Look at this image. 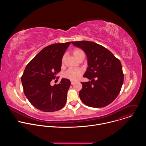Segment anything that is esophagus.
<instances>
[{"mask_svg":"<svg viewBox=\"0 0 146 146\" xmlns=\"http://www.w3.org/2000/svg\"><path fill=\"white\" fill-rule=\"evenodd\" d=\"M75 82H76L74 81H71V84H72V85H74Z\"/></svg>","mask_w":146,"mask_h":146,"instance_id":"1","label":"esophagus"}]
</instances>
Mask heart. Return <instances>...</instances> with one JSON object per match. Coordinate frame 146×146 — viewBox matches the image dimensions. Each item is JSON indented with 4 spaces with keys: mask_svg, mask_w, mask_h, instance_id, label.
Instances as JSON below:
<instances>
[{
    "mask_svg": "<svg viewBox=\"0 0 146 146\" xmlns=\"http://www.w3.org/2000/svg\"><path fill=\"white\" fill-rule=\"evenodd\" d=\"M73 54L74 56L76 57V59H77L80 55L84 54V52H83L81 49H75L73 51ZM62 60H64V58L62 59ZM82 72L80 69H73V68H70L68 69L64 74V77L68 78L70 80L72 81H75L76 80L81 74Z\"/></svg>",
    "mask_w": 146,
    "mask_h": 146,
    "instance_id": "1",
    "label": "heart"
}]
</instances>
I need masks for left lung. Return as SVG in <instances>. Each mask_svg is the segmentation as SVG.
<instances>
[{
	"instance_id": "obj_1",
	"label": "left lung",
	"mask_w": 146,
	"mask_h": 146,
	"mask_svg": "<svg viewBox=\"0 0 146 146\" xmlns=\"http://www.w3.org/2000/svg\"><path fill=\"white\" fill-rule=\"evenodd\" d=\"M72 43L84 51L87 57L88 66L83 77L91 80L81 82L80 99L90 107L108 106L117 97L123 84L121 62L107 48L92 41Z\"/></svg>"
}]
</instances>
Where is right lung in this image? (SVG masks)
I'll return each instance as SVG.
<instances>
[{"label":"right lung","instance_id":"right-lung-1","mask_svg":"<svg viewBox=\"0 0 146 146\" xmlns=\"http://www.w3.org/2000/svg\"><path fill=\"white\" fill-rule=\"evenodd\" d=\"M70 42L50 45L41 50L27 65L21 77L24 92L32 105L44 112L63 108L70 81L62 78L59 84L50 82L61 69L62 59Z\"/></svg>","mask_w":146,"mask_h":146}]
</instances>
